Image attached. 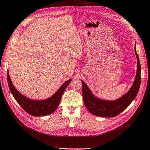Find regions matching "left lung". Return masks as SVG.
I'll use <instances>...</instances> for the list:
<instances>
[{
    "instance_id": "left-lung-1",
    "label": "left lung",
    "mask_w": 150,
    "mask_h": 150,
    "mask_svg": "<svg viewBox=\"0 0 150 150\" xmlns=\"http://www.w3.org/2000/svg\"><path fill=\"white\" fill-rule=\"evenodd\" d=\"M134 52L137 59V70L135 80L129 92L117 100L111 101H104L96 98L93 96L86 84L82 80V97H83L84 103L86 109L91 114L97 116L108 117V118L116 116L117 115L123 112L135 98L141 84V65L136 50H134Z\"/></svg>"
}]
</instances>
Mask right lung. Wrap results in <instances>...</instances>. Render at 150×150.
I'll list each match as a JSON object with an SVG mask.
<instances>
[{
	"label": "right lung",
	"mask_w": 150,
	"mask_h": 150,
	"mask_svg": "<svg viewBox=\"0 0 150 150\" xmlns=\"http://www.w3.org/2000/svg\"><path fill=\"white\" fill-rule=\"evenodd\" d=\"M71 80V79L65 82L57 92L50 98L42 101H33L23 96L16 90V88L13 85L8 75V71H7L8 85L13 96L28 114L33 116H47L55 112L60 103L62 94Z\"/></svg>",
	"instance_id": "1"
}]
</instances>
